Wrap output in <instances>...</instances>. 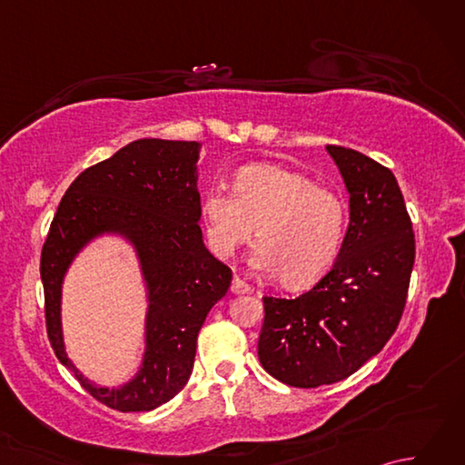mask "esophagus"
Instances as JSON below:
<instances>
[{"label":"esophagus","instance_id":"obj_1","mask_svg":"<svg viewBox=\"0 0 465 465\" xmlns=\"http://www.w3.org/2000/svg\"><path fill=\"white\" fill-rule=\"evenodd\" d=\"M230 292H232V293H250V292H252V288H250V285L245 283L243 280H240V278H233Z\"/></svg>","mask_w":465,"mask_h":465}]
</instances>
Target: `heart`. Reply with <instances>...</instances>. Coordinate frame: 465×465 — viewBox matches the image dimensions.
Returning a JSON list of instances; mask_svg holds the SVG:
<instances>
[{"label": "heart", "mask_w": 465, "mask_h": 465, "mask_svg": "<svg viewBox=\"0 0 465 465\" xmlns=\"http://www.w3.org/2000/svg\"><path fill=\"white\" fill-rule=\"evenodd\" d=\"M202 215L212 250L230 255L258 235L252 265L280 273L285 285L318 282L340 255L348 212L341 197L278 163H252L238 172L233 193L212 187Z\"/></svg>", "instance_id": "obj_1"}]
</instances>
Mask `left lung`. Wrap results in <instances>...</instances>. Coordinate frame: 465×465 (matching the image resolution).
Returning <instances> with one entry per match:
<instances>
[{
    "label": "left lung",
    "mask_w": 465,
    "mask_h": 465,
    "mask_svg": "<svg viewBox=\"0 0 465 465\" xmlns=\"http://www.w3.org/2000/svg\"><path fill=\"white\" fill-rule=\"evenodd\" d=\"M325 150L350 193L338 260L300 298H263L258 358L293 388L341 381L383 350L401 320L416 260L396 175L348 147Z\"/></svg>",
    "instance_id": "1"
}]
</instances>
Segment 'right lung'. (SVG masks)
Listing matches in <instances>:
<instances>
[{"mask_svg": "<svg viewBox=\"0 0 465 465\" xmlns=\"http://www.w3.org/2000/svg\"><path fill=\"white\" fill-rule=\"evenodd\" d=\"M202 143L143 137L87 167L59 202L42 250L52 348L95 400L117 411H150L183 390L197 333L230 290L232 270L202 240L197 160ZM115 234L133 245L146 288L141 370L117 389L87 381L66 358L61 330L64 273L87 244Z\"/></svg>", "mask_w": 465, "mask_h": 465, "instance_id": "1", "label": "right lung"}]
</instances>
